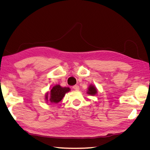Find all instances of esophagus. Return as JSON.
I'll use <instances>...</instances> for the list:
<instances>
[{
	"label": "esophagus",
	"mask_w": 150,
	"mask_h": 150,
	"mask_svg": "<svg viewBox=\"0 0 150 150\" xmlns=\"http://www.w3.org/2000/svg\"><path fill=\"white\" fill-rule=\"evenodd\" d=\"M72 88H73L74 90L78 91L79 89V86L78 85H75V86H72Z\"/></svg>",
	"instance_id": "34e87169"
}]
</instances>
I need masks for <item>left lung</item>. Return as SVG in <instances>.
Instances as JSON below:
<instances>
[{"mask_svg":"<svg viewBox=\"0 0 150 150\" xmlns=\"http://www.w3.org/2000/svg\"><path fill=\"white\" fill-rule=\"evenodd\" d=\"M97 91H98L95 86H94L93 85H90L89 88H88V91L87 93L90 95H95L97 93Z\"/></svg>","mask_w":150,"mask_h":150,"instance_id":"8db88e82","label":"left lung"}]
</instances>
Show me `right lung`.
Instances as JSON below:
<instances>
[{
	"label": "right lung",
	"instance_id": "1",
	"mask_svg": "<svg viewBox=\"0 0 150 150\" xmlns=\"http://www.w3.org/2000/svg\"><path fill=\"white\" fill-rule=\"evenodd\" d=\"M69 88H62L60 85L54 86L51 91V97H50L49 99L50 101L54 103H59L62 100L66 93L69 92ZM46 98L47 99V95H46Z\"/></svg>",
	"mask_w": 150,
	"mask_h": 150
}]
</instances>
